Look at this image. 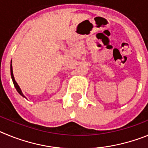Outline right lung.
<instances>
[{"label": "right lung", "instance_id": "add662e5", "mask_svg": "<svg viewBox=\"0 0 148 148\" xmlns=\"http://www.w3.org/2000/svg\"><path fill=\"white\" fill-rule=\"evenodd\" d=\"M10 70H11V76H12V82H13V84H14V86L15 87V88H16L17 91L18 92V93L20 94L21 95H22L23 97H25L24 95H23V94L22 93L20 87H19V86H18V84H17V82H15V78H14V75H13V72H12V64H11V67H10Z\"/></svg>", "mask_w": 148, "mask_h": 148}]
</instances>
